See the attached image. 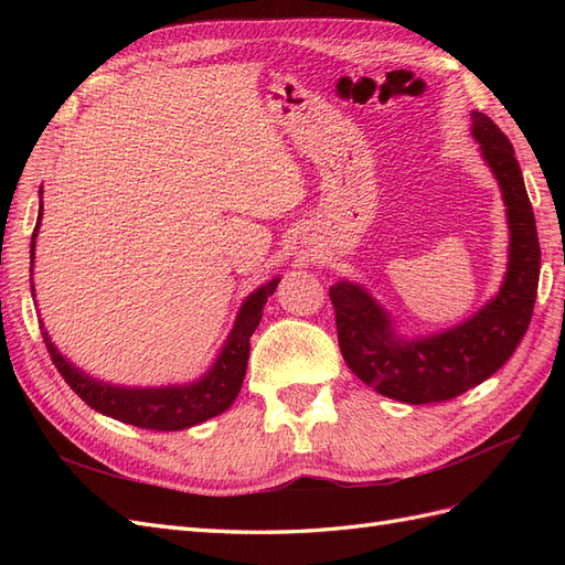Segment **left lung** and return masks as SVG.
Returning <instances> with one entry per match:
<instances>
[{
    "mask_svg": "<svg viewBox=\"0 0 565 565\" xmlns=\"http://www.w3.org/2000/svg\"><path fill=\"white\" fill-rule=\"evenodd\" d=\"M471 136L507 207L509 262L500 292L450 330L405 337L363 285L339 280L330 287L339 349L351 372L382 396L409 405L448 401L486 382L516 351L533 318L540 243L521 167L500 127L478 110H471Z\"/></svg>",
    "mask_w": 565,
    "mask_h": 565,
    "instance_id": "8db88e82",
    "label": "left lung"
}]
</instances>
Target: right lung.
<instances>
[{"instance_id": "obj_1", "label": "right lung", "mask_w": 565, "mask_h": 565, "mask_svg": "<svg viewBox=\"0 0 565 565\" xmlns=\"http://www.w3.org/2000/svg\"><path fill=\"white\" fill-rule=\"evenodd\" d=\"M42 200V188H40ZM44 204L40 202V214L35 233L30 241V264L35 266V243L42 224ZM30 266V270H32ZM280 278H273L266 285L256 287L254 292L243 301L241 311L233 322V330L226 337L224 347L214 358L212 367L202 374L200 380L188 384H172V386H119L108 384L104 380H96L92 374L79 370L75 363L56 349L51 341L49 332L44 330V322L40 324L46 351L51 361L58 367L61 377L67 382L77 396L94 407L96 413L113 417L117 422H125L139 429L152 431H181L188 426H195L207 422L216 415L224 413L233 405V401L241 393L245 372H247V358H249V337L259 328L264 306L268 297L276 292ZM30 292L35 299V282L30 280Z\"/></svg>"}]
</instances>
